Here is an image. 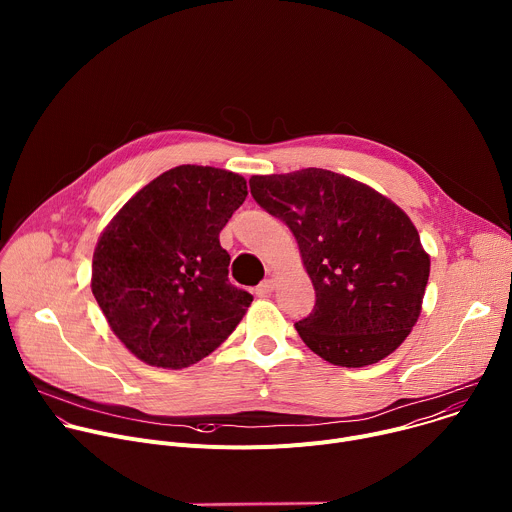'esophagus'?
<instances>
[{"mask_svg":"<svg viewBox=\"0 0 512 512\" xmlns=\"http://www.w3.org/2000/svg\"><path fill=\"white\" fill-rule=\"evenodd\" d=\"M273 287H275L273 279H265V281H261V283L255 287V294H257L259 298H267V296H271Z\"/></svg>","mask_w":512,"mask_h":512,"instance_id":"esophagus-1","label":"esophagus"}]
</instances>
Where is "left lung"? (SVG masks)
<instances>
[{"label":"left lung","mask_w":512,"mask_h":512,"mask_svg":"<svg viewBox=\"0 0 512 512\" xmlns=\"http://www.w3.org/2000/svg\"><path fill=\"white\" fill-rule=\"evenodd\" d=\"M255 202L294 233L316 289L296 324L306 346L336 367L389 356L421 314L429 279L411 218L367 184L322 168L251 176Z\"/></svg>","instance_id":"left-lung-1"}]
</instances>
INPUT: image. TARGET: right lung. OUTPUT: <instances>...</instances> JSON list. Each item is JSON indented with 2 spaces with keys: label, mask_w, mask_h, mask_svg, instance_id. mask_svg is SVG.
Wrapping results in <instances>:
<instances>
[{
  "label": "right lung",
  "mask_w": 512,
  "mask_h": 512,
  "mask_svg": "<svg viewBox=\"0 0 512 512\" xmlns=\"http://www.w3.org/2000/svg\"><path fill=\"white\" fill-rule=\"evenodd\" d=\"M247 198L243 176L178 166L113 216L93 255V296L139 360L184 369L221 346L253 296L229 281L218 235Z\"/></svg>",
  "instance_id": "add662e5"
}]
</instances>
